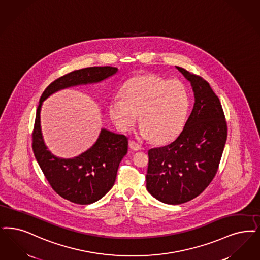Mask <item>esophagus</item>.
<instances>
[{
	"label": "esophagus",
	"mask_w": 260,
	"mask_h": 260,
	"mask_svg": "<svg viewBox=\"0 0 260 260\" xmlns=\"http://www.w3.org/2000/svg\"><path fill=\"white\" fill-rule=\"evenodd\" d=\"M129 148L132 149V150H134V151H140L141 149H142V147L139 145L138 143H136L135 141L134 140H132V141H129Z\"/></svg>",
	"instance_id": "obj_1"
}]
</instances>
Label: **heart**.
<instances>
[{
    "mask_svg": "<svg viewBox=\"0 0 260 260\" xmlns=\"http://www.w3.org/2000/svg\"><path fill=\"white\" fill-rule=\"evenodd\" d=\"M122 100L109 104V114L122 132L131 131L137 121L139 134L145 139L162 144L172 140L183 128L189 98L180 80H167L153 73L140 74L125 82Z\"/></svg>",
    "mask_w": 260,
    "mask_h": 260,
    "instance_id": "1",
    "label": "heart"
}]
</instances>
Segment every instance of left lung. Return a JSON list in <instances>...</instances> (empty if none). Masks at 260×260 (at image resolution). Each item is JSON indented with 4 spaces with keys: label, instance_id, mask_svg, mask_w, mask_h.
<instances>
[{
    "label": "left lung",
    "instance_id": "obj_1",
    "mask_svg": "<svg viewBox=\"0 0 260 260\" xmlns=\"http://www.w3.org/2000/svg\"><path fill=\"white\" fill-rule=\"evenodd\" d=\"M191 84L194 104L170 144L148 151L146 187L157 200L182 204L198 197L217 174L228 137L219 99L206 80L176 67Z\"/></svg>",
    "mask_w": 260,
    "mask_h": 260
}]
</instances>
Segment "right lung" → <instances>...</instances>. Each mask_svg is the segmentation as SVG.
<instances>
[{
	"label": "right lung",
	"instance_id": "obj_1",
	"mask_svg": "<svg viewBox=\"0 0 260 260\" xmlns=\"http://www.w3.org/2000/svg\"><path fill=\"white\" fill-rule=\"evenodd\" d=\"M117 71L114 67H91L67 73L44 90L37 109L31 134L35 156L53 189L60 197L76 204L93 203L113 187L119 165L127 153L128 138L102 129L93 147L80 156L69 159L53 156L42 139L40 117L42 102L61 89L100 82Z\"/></svg>",
	"mask_w": 260,
	"mask_h": 260
}]
</instances>
